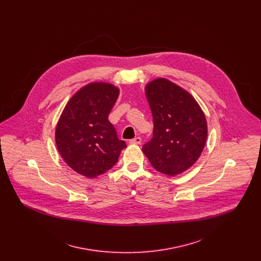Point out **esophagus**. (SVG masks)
Returning <instances> with one entry per match:
<instances>
[{
  "mask_svg": "<svg viewBox=\"0 0 261 261\" xmlns=\"http://www.w3.org/2000/svg\"><path fill=\"white\" fill-rule=\"evenodd\" d=\"M141 138L140 137H135L134 139H131L130 141H129V143L130 144H135V145H139V144H141Z\"/></svg>",
  "mask_w": 261,
  "mask_h": 261,
  "instance_id": "esophagus-1",
  "label": "esophagus"
}]
</instances>
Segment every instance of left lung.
<instances>
[{"instance_id": "1", "label": "left lung", "mask_w": 261, "mask_h": 261, "mask_svg": "<svg viewBox=\"0 0 261 261\" xmlns=\"http://www.w3.org/2000/svg\"><path fill=\"white\" fill-rule=\"evenodd\" d=\"M153 119L152 138L143 152L154 169L169 176L190 168L204 148L207 125L198 102L184 89L166 79L146 86Z\"/></svg>"}]
</instances>
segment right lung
Returning <instances> with one entry per match:
<instances>
[{
    "mask_svg": "<svg viewBox=\"0 0 261 261\" xmlns=\"http://www.w3.org/2000/svg\"><path fill=\"white\" fill-rule=\"evenodd\" d=\"M119 91L108 83L82 88L65 106L56 130V143L64 162L77 173L95 178L118 161L126 143L109 121Z\"/></svg>",
    "mask_w": 261,
    "mask_h": 261,
    "instance_id": "right-lung-1",
    "label": "right lung"
}]
</instances>
